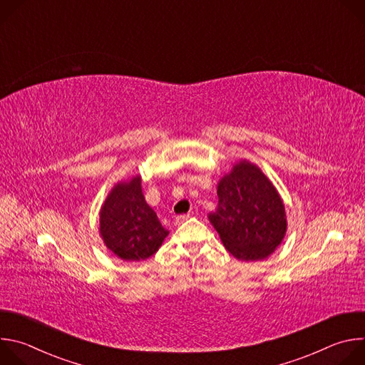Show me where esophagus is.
I'll list each match as a JSON object with an SVG mask.
<instances>
[{
  "label": "esophagus",
  "mask_w": 365,
  "mask_h": 365,
  "mask_svg": "<svg viewBox=\"0 0 365 365\" xmlns=\"http://www.w3.org/2000/svg\"><path fill=\"white\" fill-rule=\"evenodd\" d=\"M190 218V214H183V215H178L176 218H175V224L176 225H180V224H183L186 220H189Z\"/></svg>",
  "instance_id": "1"
}]
</instances>
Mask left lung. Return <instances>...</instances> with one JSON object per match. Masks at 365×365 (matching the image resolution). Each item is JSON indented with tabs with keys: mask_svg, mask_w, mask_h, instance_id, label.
I'll list each match as a JSON object with an SVG mask.
<instances>
[{
	"mask_svg": "<svg viewBox=\"0 0 365 365\" xmlns=\"http://www.w3.org/2000/svg\"><path fill=\"white\" fill-rule=\"evenodd\" d=\"M218 207L207 215L225 248L241 262L267 258L287 230L284 203L269 178L240 160L218 183Z\"/></svg>",
	"mask_w": 365,
	"mask_h": 365,
	"instance_id": "8db88e82",
	"label": "left lung"
}]
</instances>
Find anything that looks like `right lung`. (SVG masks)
I'll return each instance as SVG.
<instances>
[{"instance_id":"add662e5","label":"right lung","mask_w":365,"mask_h":365,"mask_svg":"<svg viewBox=\"0 0 365 365\" xmlns=\"http://www.w3.org/2000/svg\"><path fill=\"white\" fill-rule=\"evenodd\" d=\"M99 234L107 248L125 262L145 259L160 248L169 231L147 205L140 175L111 189L101 206Z\"/></svg>"}]
</instances>
